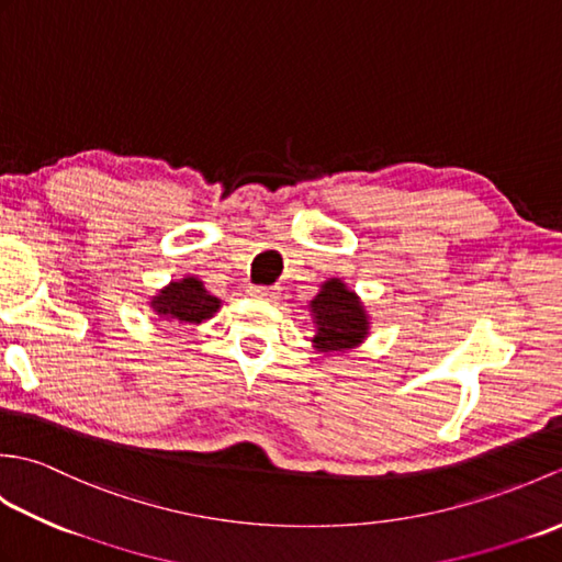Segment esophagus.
<instances>
[{"mask_svg": "<svg viewBox=\"0 0 562 562\" xmlns=\"http://www.w3.org/2000/svg\"><path fill=\"white\" fill-rule=\"evenodd\" d=\"M250 294L254 296H258V300H270V302H274L278 300V288H250Z\"/></svg>", "mask_w": 562, "mask_h": 562, "instance_id": "34e87169", "label": "esophagus"}]
</instances>
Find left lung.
I'll return each instance as SVG.
<instances>
[{"label": "left lung", "instance_id": "8db88e82", "mask_svg": "<svg viewBox=\"0 0 562 562\" xmlns=\"http://www.w3.org/2000/svg\"><path fill=\"white\" fill-rule=\"evenodd\" d=\"M318 352H348L362 345L369 333V316L364 304L340 278H330L321 284L318 294L308 302Z\"/></svg>", "mask_w": 562, "mask_h": 562}]
</instances>
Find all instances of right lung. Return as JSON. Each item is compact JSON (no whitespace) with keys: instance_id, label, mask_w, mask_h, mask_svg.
I'll use <instances>...</instances> for the list:
<instances>
[{"instance_id":"add662e5","label":"right lung","mask_w":562,"mask_h":562,"mask_svg":"<svg viewBox=\"0 0 562 562\" xmlns=\"http://www.w3.org/2000/svg\"><path fill=\"white\" fill-rule=\"evenodd\" d=\"M220 300L212 296L202 280L188 274L183 280L169 282L157 296H151L149 306L159 318L178 321V324H202L220 312Z\"/></svg>"}]
</instances>
